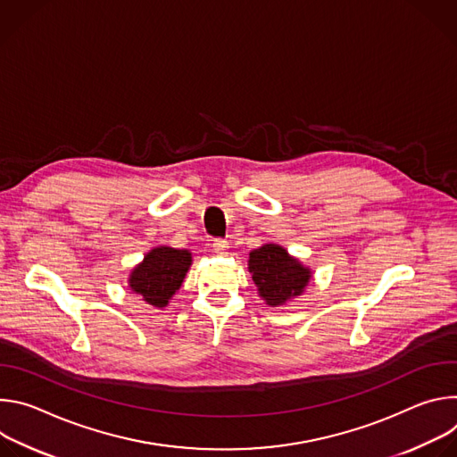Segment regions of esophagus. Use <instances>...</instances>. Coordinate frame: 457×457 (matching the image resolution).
I'll use <instances>...</instances> for the list:
<instances>
[{"instance_id": "34e87169", "label": "esophagus", "mask_w": 457, "mask_h": 457, "mask_svg": "<svg viewBox=\"0 0 457 457\" xmlns=\"http://www.w3.org/2000/svg\"><path fill=\"white\" fill-rule=\"evenodd\" d=\"M229 249V242L226 238H215L213 240V251L219 254H226Z\"/></svg>"}]
</instances>
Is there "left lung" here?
I'll list each match as a JSON object with an SVG mask.
<instances>
[{"label":"left lung","instance_id":"obj_1","mask_svg":"<svg viewBox=\"0 0 457 457\" xmlns=\"http://www.w3.org/2000/svg\"><path fill=\"white\" fill-rule=\"evenodd\" d=\"M249 273L260 296L273 307L302 295L311 277V271L296 258L275 244H266L249 253Z\"/></svg>","mask_w":457,"mask_h":457}]
</instances>
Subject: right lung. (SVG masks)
<instances>
[{"label":"right lung","mask_w":457,"mask_h":457,"mask_svg":"<svg viewBox=\"0 0 457 457\" xmlns=\"http://www.w3.org/2000/svg\"><path fill=\"white\" fill-rule=\"evenodd\" d=\"M191 264V253L161 245L152 249L129 277V287L154 307H166Z\"/></svg>","instance_id":"right-lung-1"}]
</instances>
